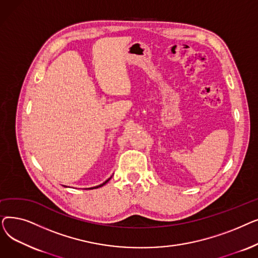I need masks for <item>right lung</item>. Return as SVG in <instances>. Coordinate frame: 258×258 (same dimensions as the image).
<instances>
[{"label":"right lung","mask_w":258,"mask_h":258,"mask_svg":"<svg viewBox=\"0 0 258 258\" xmlns=\"http://www.w3.org/2000/svg\"><path fill=\"white\" fill-rule=\"evenodd\" d=\"M111 179H112V177H111V178H110V179H107V180H106V181H105V182H103V183H102V184H100V185H98V186H95V187H91V188H89V189H94V188H99V187H101V186H103V185H105V184H106V183H107V182H108V181H110V180H111Z\"/></svg>","instance_id":"obj_1"}]
</instances>
